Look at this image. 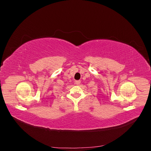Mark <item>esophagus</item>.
I'll return each instance as SVG.
<instances>
[{
	"mask_svg": "<svg viewBox=\"0 0 151 151\" xmlns=\"http://www.w3.org/2000/svg\"><path fill=\"white\" fill-rule=\"evenodd\" d=\"M76 84L77 85H79L81 84V81L78 80V81H76Z\"/></svg>",
	"mask_w": 151,
	"mask_h": 151,
	"instance_id": "34e87169",
	"label": "esophagus"
}]
</instances>
